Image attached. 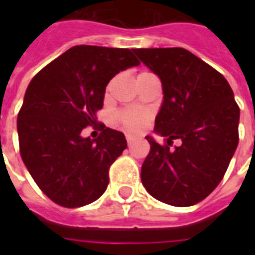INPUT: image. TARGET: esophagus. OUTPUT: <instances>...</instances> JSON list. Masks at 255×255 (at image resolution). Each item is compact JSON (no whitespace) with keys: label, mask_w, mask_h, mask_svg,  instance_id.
I'll return each instance as SVG.
<instances>
[{"label":"esophagus","mask_w":255,"mask_h":255,"mask_svg":"<svg viewBox=\"0 0 255 255\" xmlns=\"http://www.w3.org/2000/svg\"><path fill=\"white\" fill-rule=\"evenodd\" d=\"M126 139H127L128 145H131V144L133 143V141H135V137H133V136H132V135H127V136H126Z\"/></svg>","instance_id":"1"}]
</instances>
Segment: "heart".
<instances>
[{"label": "heart", "mask_w": 255, "mask_h": 255, "mask_svg": "<svg viewBox=\"0 0 255 255\" xmlns=\"http://www.w3.org/2000/svg\"><path fill=\"white\" fill-rule=\"evenodd\" d=\"M148 119V112L141 108H129L126 111L120 112L118 115V120L123 124L124 127L132 132L140 131Z\"/></svg>", "instance_id": "1"}]
</instances>
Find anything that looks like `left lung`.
Instances as JSON below:
<instances>
[{
  "mask_svg": "<svg viewBox=\"0 0 255 255\" xmlns=\"http://www.w3.org/2000/svg\"><path fill=\"white\" fill-rule=\"evenodd\" d=\"M160 78L163 103L155 120L160 145L145 136L151 152L141 182L152 197L190 206L208 197L224 177L238 145L240 107L225 78L181 47L133 49ZM173 139L180 143L170 148Z\"/></svg>",
  "mask_w": 255,
  "mask_h": 255,
  "instance_id": "obj_1",
  "label": "left lung"
}]
</instances>
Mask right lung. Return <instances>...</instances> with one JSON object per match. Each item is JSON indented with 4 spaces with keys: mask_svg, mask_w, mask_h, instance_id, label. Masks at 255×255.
<instances>
[{
    "mask_svg": "<svg viewBox=\"0 0 255 255\" xmlns=\"http://www.w3.org/2000/svg\"><path fill=\"white\" fill-rule=\"evenodd\" d=\"M133 50L74 46L42 69L26 88L17 131L26 168L43 193L65 208L91 204L106 192L108 169L127 148L123 132L95 126L106 86L120 71L139 66Z\"/></svg>",
    "mask_w": 255,
    "mask_h": 255,
    "instance_id": "right-lung-1",
    "label": "right lung"
}]
</instances>
